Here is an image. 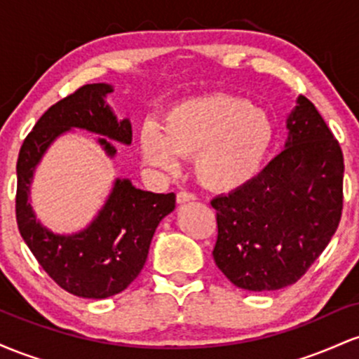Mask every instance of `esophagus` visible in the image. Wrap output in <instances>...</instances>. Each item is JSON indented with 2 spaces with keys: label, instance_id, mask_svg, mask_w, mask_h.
I'll return each mask as SVG.
<instances>
[{
  "label": "esophagus",
  "instance_id": "esophagus-1",
  "mask_svg": "<svg viewBox=\"0 0 359 359\" xmlns=\"http://www.w3.org/2000/svg\"><path fill=\"white\" fill-rule=\"evenodd\" d=\"M194 199H196V196H194L192 192H187V191L177 192V203H179V204L189 203V201H194Z\"/></svg>",
  "mask_w": 359,
  "mask_h": 359
}]
</instances>
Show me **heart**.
Wrapping results in <instances>:
<instances>
[{
	"label": "heart",
	"mask_w": 359,
	"mask_h": 359,
	"mask_svg": "<svg viewBox=\"0 0 359 359\" xmlns=\"http://www.w3.org/2000/svg\"><path fill=\"white\" fill-rule=\"evenodd\" d=\"M275 140L273 119L251 101L214 93L189 97L165 111L162 133L145 125L140 137L143 158L163 172H175L177 155L194 156V172L204 187L229 192L262 170Z\"/></svg>",
	"instance_id": "b5f03b06"
}]
</instances>
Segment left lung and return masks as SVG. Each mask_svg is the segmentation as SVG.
I'll use <instances>...</instances> for the list:
<instances>
[{
  "instance_id": "8db88e82",
  "label": "left lung",
  "mask_w": 359,
  "mask_h": 359,
  "mask_svg": "<svg viewBox=\"0 0 359 359\" xmlns=\"http://www.w3.org/2000/svg\"><path fill=\"white\" fill-rule=\"evenodd\" d=\"M287 121L288 140L259 174L211 201L217 269L236 287H288L319 258L343 214L344 158L339 142L306 96Z\"/></svg>"
}]
</instances>
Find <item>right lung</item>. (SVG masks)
<instances>
[{
    "mask_svg": "<svg viewBox=\"0 0 359 359\" xmlns=\"http://www.w3.org/2000/svg\"><path fill=\"white\" fill-rule=\"evenodd\" d=\"M108 84H86L57 101L27 135L16 162V222L36 262L60 288L82 299L119 294L138 277L158 222L174 211L175 194H154L116 180L108 203L88 229L57 236L36 222L28 203V185L43 151L64 131L84 128L93 133L131 143V125L118 121L104 104ZM109 155L114 148L100 140Z\"/></svg>",
    "mask_w": 359,
    "mask_h": 359,
    "instance_id": "add662e5",
    "label": "right lung"
}]
</instances>
